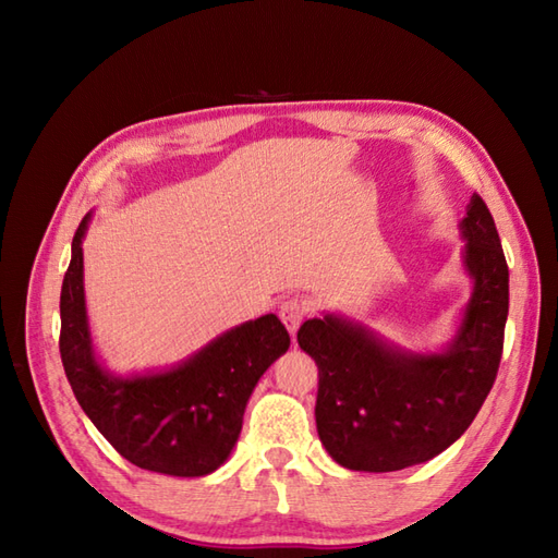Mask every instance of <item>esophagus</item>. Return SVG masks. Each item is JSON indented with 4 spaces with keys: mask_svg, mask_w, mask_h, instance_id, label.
I'll return each instance as SVG.
<instances>
[{
    "mask_svg": "<svg viewBox=\"0 0 558 558\" xmlns=\"http://www.w3.org/2000/svg\"><path fill=\"white\" fill-rule=\"evenodd\" d=\"M278 314H280V322L286 324L290 333H294V330H298L300 324L306 318V314H310V302L302 298H288L280 302Z\"/></svg>",
    "mask_w": 558,
    "mask_h": 558,
    "instance_id": "1",
    "label": "esophagus"
}]
</instances>
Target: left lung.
Instances as JSON below:
<instances>
[{
  "label": "left lung",
  "instance_id": "1",
  "mask_svg": "<svg viewBox=\"0 0 558 558\" xmlns=\"http://www.w3.org/2000/svg\"><path fill=\"white\" fill-rule=\"evenodd\" d=\"M462 234L475 290L450 350L396 352L336 316L310 318L298 330L318 366V438L342 468L393 472L432 460L465 434L487 400L504 354L508 266L480 194H472Z\"/></svg>",
  "mask_w": 558,
  "mask_h": 558
}]
</instances>
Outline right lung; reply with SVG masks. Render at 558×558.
<instances>
[{"label": "right lung", "mask_w": 558, "mask_h": 558, "mask_svg": "<svg viewBox=\"0 0 558 558\" xmlns=\"http://www.w3.org/2000/svg\"><path fill=\"white\" fill-rule=\"evenodd\" d=\"M86 225L88 216L71 242L59 298V354L71 390L98 432L136 468L174 477L208 475L228 460L256 381L290 348L288 330L276 314H266L213 340L172 372L110 376L93 357L83 306Z\"/></svg>", "instance_id": "add662e5"}]
</instances>
